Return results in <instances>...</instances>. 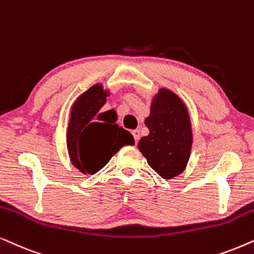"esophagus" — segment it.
Masks as SVG:
<instances>
[{
	"mask_svg": "<svg viewBox=\"0 0 254 254\" xmlns=\"http://www.w3.org/2000/svg\"><path fill=\"white\" fill-rule=\"evenodd\" d=\"M132 134H133V137H134V140H136V141H138V140L140 139V131L138 130V129L133 130V131H132Z\"/></svg>",
	"mask_w": 254,
	"mask_h": 254,
	"instance_id": "esophagus-1",
	"label": "esophagus"
}]
</instances>
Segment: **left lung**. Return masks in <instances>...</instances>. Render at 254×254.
<instances>
[{
  "label": "left lung",
  "mask_w": 254,
  "mask_h": 254,
  "mask_svg": "<svg viewBox=\"0 0 254 254\" xmlns=\"http://www.w3.org/2000/svg\"><path fill=\"white\" fill-rule=\"evenodd\" d=\"M150 130L138 148L147 164L161 178L171 180L187 167L192 145L191 122L186 103L167 88H160L152 99L145 120Z\"/></svg>",
  "instance_id": "8db88e82"
}]
</instances>
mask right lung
I'll return each mask as SVG.
<instances>
[{
    "label": "right lung",
    "mask_w": 254,
    "mask_h": 254,
    "mask_svg": "<svg viewBox=\"0 0 254 254\" xmlns=\"http://www.w3.org/2000/svg\"><path fill=\"white\" fill-rule=\"evenodd\" d=\"M110 95L101 83L94 84L70 107L66 144L69 160L82 174H95L125 145H134L129 131L99 114ZM103 120L96 122V120Z\"/></svg>",
    "instance_id": "right-lung-1"
}]
</instances>
